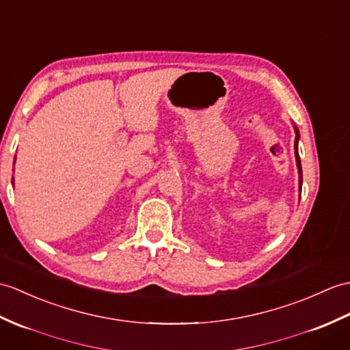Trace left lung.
<instances>
[{
    "label": "left lung",
    "mask_w": 350,
    "mask_h": 350,
    "mask_svg": "<svg viewBox=\"0 0 350 350\" xmlns=\"http://www.w3.org/2000/svg\"><path fill=\"white\" fill-rule=\"evenodd\" d=\"M295 159H297V168H298V174H299V192H301V185H303V172H301V161H299V155H298V138H299V133L298 128L295 126Z\"/></svg>",
    "instance_id": "1"
}]
</instances>
